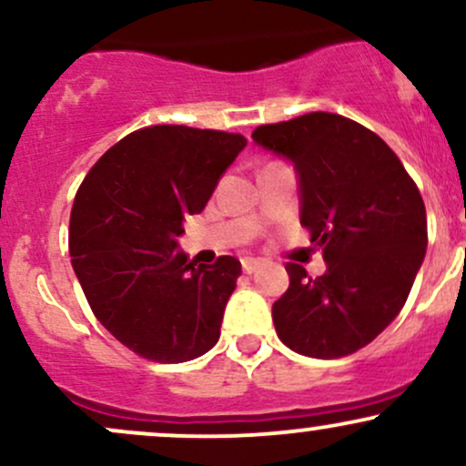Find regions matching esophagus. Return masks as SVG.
Listing matches in <instances>:
<instances>
[{"instance_id": "1", "label": "esophagus", "mask_w": 466, "mask_h": 466, "mask_svg": "<svg viewBox=\"0 0 466 466\" xmlns=\"http://www.w3.org/2000/svg\"><path fill=\"white\" fill-rule=\"evenodd\" d=\"M240 265H243L245 274H251V271H256L260 267V258H251V256H245V258L240 260Z\"/></svg>"}]
</instances>
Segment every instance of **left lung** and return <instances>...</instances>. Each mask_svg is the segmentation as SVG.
I'll return each instance as SVG.
<instances>
[{"label": "left lung", "mask_w": 466, "mask_h": 466, "mask_svg": "<svg viewBox=\"0 0 466 466\" xmlns=\"http://www.w3.org/2000/svg\"><path fill=\"white\" fill-rule=\"evenodd\" d=\"M300 177V223L322 248L326 274L287 263L276 333L300 355L337 360L397 318L427 249L425 203L397 153L350 117L313 111L251 133Z\"/></svg>", "instance_id": "8db88e82"}]
</instances>
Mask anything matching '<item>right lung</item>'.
Here are the masks:
<instances>
[{"label":"right lung","instance_id":"1","mask_svg":"<svg viewBox=\"0 0 466 466\" xmlns=\"http://www.w3.org/2000/svg\"><path fill=\"white\" fill-rule=\"evenodd\" d=\"M245 144L240 133L147 127L114 144L80 184L72 267L98 322L144 360L190 361L218 341L240 263L197 265L177 237Z\"/></svg>","mask_w":466,"mask_h":466}]
</instances>
